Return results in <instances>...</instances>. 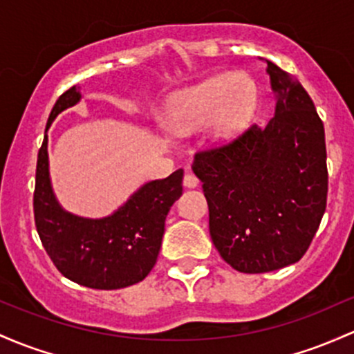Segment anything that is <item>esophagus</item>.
<instances>
[{
    "instance_id": "1",
    "label": "esophagus",
    "mask_w": 354,
    "mask_h": 354,
    "mask_svg": "<svg viewBox=\"0 0 354 354\" xmlns=\"http://www.w3.org/2000/svg\"><path fill=\"white\" fill-rule=\"evenodd\" d=\"M183 185L186 188H196L198 186V178L193 173H186L183 178Z\"/></svg>"
}]
</instances>
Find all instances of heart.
<instances>
[{
    "label": "heart",
    "instance_id": "obj_1",
    "mask_svg": "<svg viewBox=\"0 0 354 354\" xmlns=\"http://www.w3.org/2000/svg\"><path fill=\"white\" fill-rule=\"evenodd\" d=\"M254 107L252 91L234 75H215L180 92L171 102L168 120L178 133H189L212 119L218 138L234 134Z\"/></svg>",
    "mask_w": 354,
    "mask_h": 354
}]
</instances>
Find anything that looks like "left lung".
I'll return each instance as SVG.
<instances>
[{"mask_svg": "<svg viewBox=\"0 0 354 354\" xmlns=\"http://www.w3.org/2000/svg\"><path fill=\"white\" fill-rule=\"evenodd\" d=\"M274 118L227 145L196 153L209 235L235 270L262 274L306 254L326 209L324 126L296 79L266 60Z\"/></svg>", "mask_w": 354, "mask_h": 354, "instance_id": "left-lung-1", "label": "left lung"}]
</instances>
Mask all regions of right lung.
<instances>
[{"instance_id":"add662e5","label":"right lung","mask_w":354,"mask_h":354,"mask_svg":"<svg viewBox=\"0 0 354 354\" xmlns=\"http://www.w3.org/2000/svg\"><path fill=\"white\" fill-rule=\"evenodd\" d=\"M73 85L50 112L46 131L60 112L80 102ZM38 151L35 180V225L46 254L65 277L91 289H122L141 282L156 263L165 220L183 192V169L147 181L104 218H84L60 207L48 169V136Z\"/></svg>"}]
</instances>
